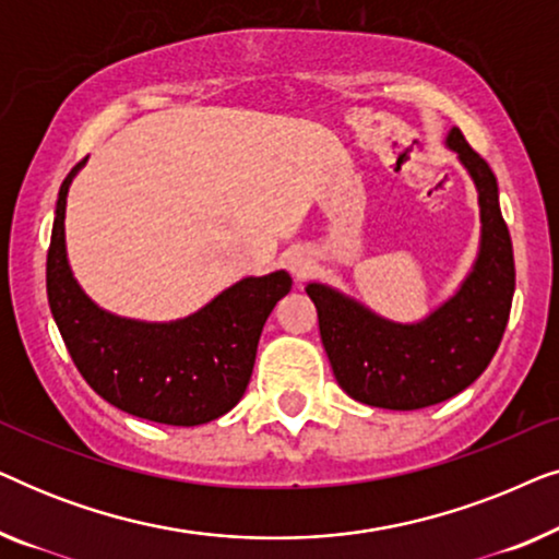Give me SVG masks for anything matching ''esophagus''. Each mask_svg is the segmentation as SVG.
I'll list each match as a JSON object with an SVG mask.
<instances>
[{"instance_id": "34e87169", "label": "esophagus", "mask_w": 559, "mask_h": 559, "mask_svg": "<svg viewBox=\"0 0 559 559\" xmlns=\"http://www.w3.org/2000/svg\"><path fill=\"white\" fill-rule=\"evenodd\" d=\"M287 270L293 272V277L302 280L305 274L312 270V259H310L308 251H302V249L289 251V254H287Z\"/></svg>"}]
</instances>
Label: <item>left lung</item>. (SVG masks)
Masks as SVG:
<instances>
[{"instance_id":"obj_1","label":"left lung","mask_w":559,"mask_h":559,"mask_svg":"<svg viewBox=\"0 0 559 559\" xmlns=\"http://www.w3.org/2000/svg\"><path fill=\"white\" fill-rule=\"evenodd\" d=\"M478 190L480 243L461 287L417 323H396L323 282L316 302L335 381L350 400L381 409H423L471 386L499 348L514 297V251L499 209L496 175L463 132L445 136Z\"/></svg>"}]
</instances>
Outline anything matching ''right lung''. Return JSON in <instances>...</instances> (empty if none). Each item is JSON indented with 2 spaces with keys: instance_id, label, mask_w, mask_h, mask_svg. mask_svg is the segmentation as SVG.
I'll use <instances>...</instances> for the list:
<instances>
[{
  "instance_id": "right-lung-1",
  "label": "right lung",
  "mask_w": 559,
  "mask_h": 559,
  "mask_svg": "<svg viewBox=\"0 0 559 559\" xmlns=\"http://www.w3.org/2000/svg\"><path fill=\"white\" fill-rule=\"evenodd\" d=\"M83 163L60 186L48 249V302L68 354L88 386L121 412L178 427L218 419L247 392L259 335L293 277L285 270L243 277L170 323L98 308L75 282L66 251V198Z\"/></svg>"
}]
</instances>
